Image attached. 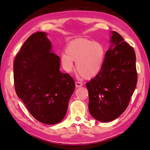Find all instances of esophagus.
Here are the masks:
<instances>
[{
	"instance_id": "obj_1",
	"label": "esophagus",
	"mask_w": 150,
	"mask_h": 150,
	"mask_svg": "<svg viewBox=\"0 0 150 150\" xmlns=\"http://www.w3.org/2000/svg\"><path fill=\"white\" fill-rule=\"evenodd\" d=\"M83 84L81 83L80 82H78V81H76V88H79V87H81V86H82Z\"/></svg>"
}]
</instances>
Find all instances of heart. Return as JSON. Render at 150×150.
<instances>
[{"label": "heart", "instance_id": "obj_1", "mask_svg": "<svg viewBox=\"0 0 150 150\" xmlns=\"http://www.w3.org/2000/svg\"><path fill=\"white\" fill-rule=\"evenodd\" d=\"M103 45L94 40L79 38L71 40L67 45L66 52L61 55V65L66 72L76 69L86 79H91L101 70L105 59Z\"/></svg>", "mask_w": 150, "mask_h": 150}]
</instances>
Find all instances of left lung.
Listing matches in <instances>:
<instances>
[{
	"instance_id": "1",
	"label": "left lung",
	"mask_w": 150,
	"mask_h": 150,
	"mask_svg": "<svg viewBox=\"0 0 150 150\" xmlns=\"http://www.w3.org/2000/svg\"><path fill=\"white\" fill-rule=\"evenodd\" d=\"M111 33L101 70L86 84L89 112L101 122L114 120L126 110L138 80L133 48L117 32Z\"/></svg>"
}]
</instances>
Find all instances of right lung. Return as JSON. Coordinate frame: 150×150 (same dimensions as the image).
I'll return each instance as SVG.
<instances>
[{"mask_svg":"<svg viewBox=\"0 0 150 150\" xmlns=\"http://www.w3.org/2000/svg\"><path fill=\"white\" fill-rule=\"evenodd\" d=\"M46 33L32 34L13 62L17 96L35 120L47 125L61 121L75 89L73 78L59 71L60 58L51 51Z\"/></svg>","mask_w":150,"mask_h":150,"instance_id":"add662e5","label":"right lung"}]
</instances>
